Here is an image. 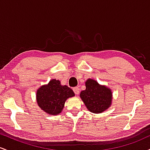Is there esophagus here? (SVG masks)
I'll list each match as a JSON object with an SVG mask.
<instances>
[{
    "label": "esophagus",
    "mask_w": 150,
    "mask_h": 150,
    "mask_svg": "<svg viewBox=\"0 0 150 150\" xmlns=\"http://www.w3.org/2000/svg\"><path fill=\"white\" fill-rule=\"evenodd\" d=\"M73 91L75 94H78L79 92H80V89H79L78 87H75L73 88Z\"/></svg>",
    "instance_id": "esophagus-1"
}]
</instances>
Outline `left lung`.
<instances>
[{
    "label": "left lung",
    "instance_id": "1",
    "mask_svg": "<svg viewBox=\"0 0 150 150\" xmlns=\"http://www.w3.org/2000/svg\"><path fill=\"white\" fill-rule=\"evenodd\" d=\"M86 89L80 93V97L87 109L94 113H101L111 104V89L99 85L97 81L89 79L85 82Z\"/></svg>",
    "mask_w": 150,
    "mask_h": 150
}]
</instances>
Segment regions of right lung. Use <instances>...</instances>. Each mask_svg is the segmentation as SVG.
Returning <instances> with one entry per match:
<instances>
[{"instance_id": "add662e5", "label": "right lung", "mask_w": 150, "mask_h": 150, "mask_svg": "<svg viewBox=\"0 0 150 150\" xmlns=\"http://www.w3.org/2000/svg\"><path fill=\"white\" fill-rule=\"evenodd\" d=\"M75 96L68 86H62L59 80H52L47 85L41 87L37 92V104L49 114L58 115L64 107L68 98Z\"/></svg>"}]
</instances>
